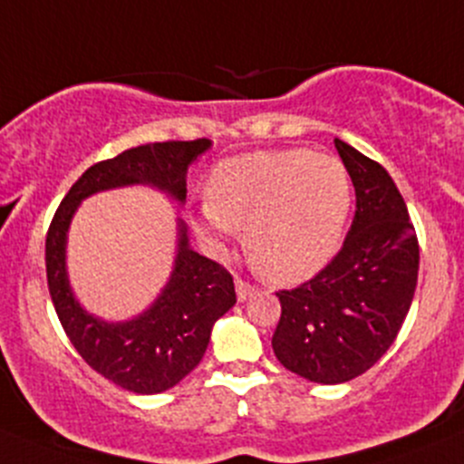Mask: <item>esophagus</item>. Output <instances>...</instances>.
I'll return each mask as SVG.
<instances>
[{"label":"esophagus","mask_w":464,"mask_h":464,"mask_svg":"<svg viewBox=\"0 0 464 464\" xmlns=\"http://www.w3.org/2000/svg\"><path fill=\"white\" fill-rule=\"evenodd\" d=\"M236 292H237V299L246 301L251 295H254L256 287L251 285V283H246L245 278H237V281H236Z\"/></svg>","instance_id":"34e87169"}]
</instances>
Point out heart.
Segmentation results:
<instances>
[{
	"label": "heart",
	"instance_id": "b5f03b06",
	"mask_svg": "<svg viewBox=\"0 0 464 464\" xmlns=\"http://www.w3.org/2000/svg\"><path fill=\"white\" fill-rule=\"evenodd\" d=\"M344 165L310 150H272L227 159L208 179L197 228L222 246L245 231L256 269L278 283L313 276L335 256L352 210Z\"/></svg>",
	"mask_w": 464,
	"mask_h": 464
}]
</instances>
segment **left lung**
<instances>
[{"instance_id":"left-lung-1","label":"left lung","mask_w":464,"mask_h":464,"mask_svg":"<svg viewBox=\"0 0 464 464\" xmlns=\"http://www.w3.org/2000/svg\"><path fill=\"white\" fill-rule=\"evenodd\" d=\"M335 150L356 188V218L322 272L276 292L281 319L272 337L285 370L324 385L381 361L401 331L420 272L417 233L392 177L337 138Z\"/></svg>"}]
</instances>
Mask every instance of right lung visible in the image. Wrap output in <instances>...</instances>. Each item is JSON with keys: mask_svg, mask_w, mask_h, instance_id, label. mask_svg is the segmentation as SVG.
<instances>
[{"mask_svg": "<svg viewBox=\"0 0 464 464\" xmlns=\"http://www.w3.org/2000/svg\"><path fill=\"white\" fill-rule=\"evenodd\" d=\"M208 147L206 138L154 142L94 163L70 188L49 224L47 285L63 331L97 374L129 392H165L199 365L213 324L236 304L233 276L219 263L192 251L186 224L179 222L174 272L159 299L129 322H102L81 308L67 283V228L81 199L111 188L150 183L183 204L188 168Z\"/></svg>", "mask_w": 464, "mask_h": 464, "instance_id": "1", "label": "right lung"}]
</instances>
